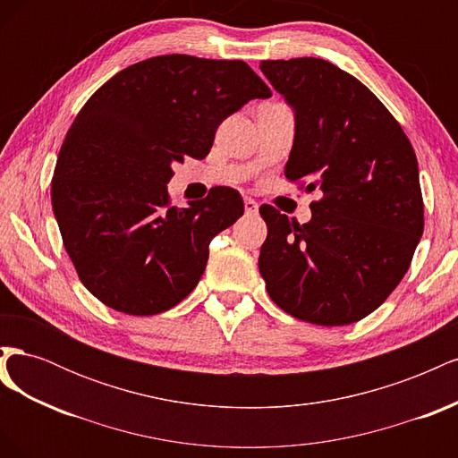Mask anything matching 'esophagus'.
Masks as SVG:
<instances>
[{"label":"esophagus","mask_w":458,"mask_h":458,"mask_svg":"<svg viewBox=\"0 0 458 458\" xmlns=\"http://www.w3.org/2000/svg\"><path fill=\"white\" fill-rule=\"evenodd\" d=\"M244 210H246L248 216L258 214V202L254 199H250V197H246L244 199Z\"/></svg>","instance_id":"1"}]
</instances>
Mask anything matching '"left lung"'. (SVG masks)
I'll list each match as a JSON object with an SVG mask.
<instances>
[{
	"label": "left lung",
	"mask_w": 458,
	"mask_h": 458,
	"mask_svg": "<svg viewBox=\"0 0 458 458\" xmlns=\"http://www.w3.org/2000/svg\"><path fill=\"white\" fill-rule=\"evenodd\" d=\"M259 68L296 116L286 179L323 192L303 225L259 208L267 224L259 273L276 306L301 321H361L403 279L422 237L417 155L378 97L332 63L300 57Z\"/></svg>",
	"instance_id": "left-lung-1"
}]
</instances>
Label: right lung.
<instances>
[{
    "instance_id": "obj_1",
    "label": "right lung",
    "mask_w": 458,
    "mask_h": 458,
    "mask_svg": "<svg viewBox=\"0 0 458 458\" xmlns=\"http://www.w3.org/2000/svg\"><path fill=\"white\" fill-rule=\"evenodd\" d=\"M269 88L242 61L160 55L123 68L81 106L59 150L51 204L80 281L105 306L157 315L200 281L208 246L244 214L214 187L170 204L172 164L202 160L221 122Z\"/></svg>"
}]
</instances>
